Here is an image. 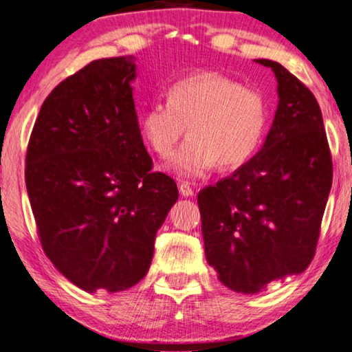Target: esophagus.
Segmentation results:
<instances>
[{
	"mask_svg": "<svg viewBox=\"0 0 352 352\" xmlns=\"http://www.w3.org/2000/svg\"><path fill=\"white\" fill-rule=\"evenodd\" d=\"M179 190H180V195L185 196V198H188V196L195 195V190L191 188L188 182H182V184L179 185Z\"/></svg>",
	"mask_w": 352,
	"mask_h": 352,
	"instance_id": "obj_1",
	"label": "esophagus"
}]
</instances>
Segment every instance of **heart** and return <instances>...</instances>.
Wrapping results in <instances>:
<instances>
[{
  "label": "heart",
  "instance_id": "heart-1",
  "mask_svg": "<svg viewBox=\"0 0 352 352\" xmlns=\"http://www.w3.org/2000/svg\"><path fill=\"white\" fill-rule=\"evenodd\" d=\"M269 107L254 88L217 72H199L168 88L167 101L149 104L140 117V130L159 157H167L184 137L190 138L173 154L170 168L180 177L204 175L215 164L236 168L264 138Z\"/></svg>",
  "mask_w": 352,
  "mask_h": 352
}]
</instances>
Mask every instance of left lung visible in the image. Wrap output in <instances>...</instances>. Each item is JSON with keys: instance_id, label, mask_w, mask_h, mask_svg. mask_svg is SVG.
<instances>
[{"instance_id": "8db88e82", "label": "left lung", "mask_w": 352, "mask_h": 352, "mask_svg": "<svg viewBox=\"0 0 352 352\" xmlns=\"http://www.w3.org/2000/svg\"><path fill=\"white\" fill-rule=\"evenodd\" d=\"M278 106L264 146L227 179L199 191L206 259L225 287L256 294L311 264L333 179L320 107L282 64Z\"/></svg>"}]
</instances>
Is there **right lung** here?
Listing matches in <instances>:
<instances>
[{
	"mask_svg": "<svg viewBox=\"0 0 352 352\" xmlns=\"http://www.w3.org/2000/svg\"><path fill=\"white\" fill-rule=\"evenodd\" d=\"M135 58L98 59L50 93L25 157L41 248L83 292H124L151 265L154 240L179 198L153 172L135 111Z\"/></svg>",
	"mask_w": 352,
	"mask_h": 352,
	"instance_id": "right-lung-1",
	"label": "right lung"
}]
</instances>
